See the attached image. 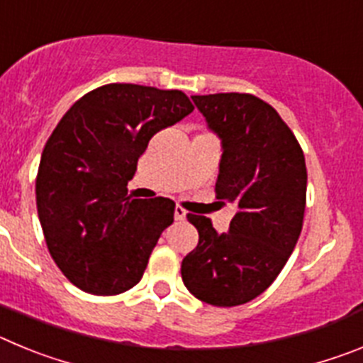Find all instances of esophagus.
Here are the masks:
<instances>
[{
    "label": "esophagus",
    "mask_w": 363,
    "mask_h": 363,
    "mask_svg": "<svg viewBox=\"0 0 363 363\" xmlns=\"http://www.w3.org/2000/svg\"><path fill=\"white\" fill-rule=\"evenodd\" d=\"M185 214H187V211L184 209V207H182V205H176V209H174V218L178 221H182V220H185Z\"/></svg>",
    "instance_id": "34e87169"
}]
</instances>
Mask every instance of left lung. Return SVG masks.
Listing matches in <instances>:
<instances>
[{"instance_id":"obj_1","label":"left lung","mask_w":363,"mask_h":363,"mask_svg":"<svg viewBox=\"0 0 363 363\" xmlns=\"http://www.w3.org/2000/svg\"><path fill=\"white\" fill-rule=\"evenodd\" d=\"M192 101L221 138L216 196L238 213L227 233H218L209 218L187 214L200 240L182 262V278L205 303L242 306L277 280L296 245L306 213V158L264 99L220 92Z\"/></svg>"}]
</instances>
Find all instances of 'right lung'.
<instances>
[{
	"mask_svg": "<svg viewBox=\"0 0 363 363\" xmlns=\"http://www.w3.org/2000/svg\"><path fill=\"white\" fill-rule=\"evenodd\" d=\"M192 111L182 91L108 83L56 125L38 169V216L50 256L78 289L114 296L142 280L176 203L136 200L127 184L150 138Z\"/></svg>",
	"mask_w": 363,
	"mask_h": 363,
	"instance_id": "add662e5",
	"label": "right lung"
}]
</instances>
